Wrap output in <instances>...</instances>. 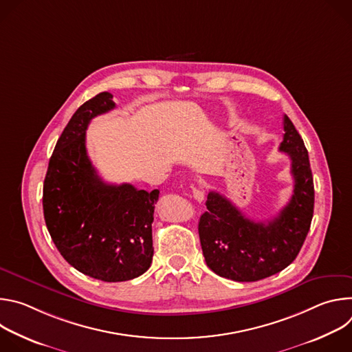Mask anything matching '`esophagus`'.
I'll list each match as a JSON object with an SVG mask.
<instances>
[{"label":"esophagus","mask_w":352,"mask_h":352,"mask_svg":"<svg viewBox=\"0 0 352 352\" xmlns=\"http://www.w3.org/2000/svg\"><path fill=\"white\" fill-rule=\"evenodd\" d=\"M192 196L195 200H197V202H202V200L205 199V192L202 189L199 188H193L192 189Z\"/></svg>","instance_id":"obj_1"}]
</instances>
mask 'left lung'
Masks as SVG:
<instances>
[{
  "instance_id": "1",
  "label": "left lung",
  "mask_w": 352,
  "mask_h": 352,
  "mask_svg": "<svg viewBox=\"0 0 352 352\" xmlns=\"http://www.w3.org/2000/svg\"><path fill=\"white\" fill-rule=\"evenodd\" d=\"M284 132L278 148L291 159L294 192L277 217L256 223L219 192L208 195L197 230L206 265L221 277L246 283L270 277L291 265L304 245L315 205L312 170L304 140L287 116Z\"/></svg>"
}]
</instances>
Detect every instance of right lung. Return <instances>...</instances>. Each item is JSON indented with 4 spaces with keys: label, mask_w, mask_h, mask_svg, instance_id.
Segmentation results:
<instances>
[{
    "label": "right lung",
    "mask_w": 352,
    "mask_h": 352,
    "mask_svg": "<svg viewBox=\"0 0 352 352\" xmlns=\"http://www.w3.org/2000/svg\"><path fill=\"white\" fill-rule=\"evenodd\" d=\"M116 109L113 94L83 103L61 133L43 185L47 230L63 258L80 273L117 283L143 274L153 259L152 223L159 189L100 178L86 152L91 118Z\"/></svg>",
    "instance_id": "1"
}]
</instances>
